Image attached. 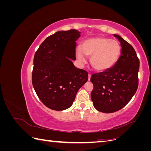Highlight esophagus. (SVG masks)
Wrapping results in <instances>:
<instances>
[{"label":"esophagus","mask_w":151,"mask_h":151,"mask_svg":"<svg viewBox=\"0 0 151 151\" xmlns=\"http://www.w3.org/2000/svg\"><path fill=\"white\" fill-rule=\"evenodd\" d=\"M91 74H88V81H90V79H91Z\"/></svg>","instance_id":"esophagus-1"}]
</instances>
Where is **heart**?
Masks as SVG:
<instances>
[{
  "label": "heart",
  "mask_w": 151,
  "mask_h": 151,
  "mask_svg": "<svg viewBox=\"0 0 151 151\" xmlns=\"http://www.w3.org/2000/svg\"><path fill=\"white\" fill-rule=\"evenodd\" d=\"M121 53V47L115 40L103 36L87 38L76 50V57L81 63H85L86 56L90 57V63L95 70L104 71L111 68L117 62Z\"/></svg>",
  "instance_id": "heart-1"
}]
</instances>
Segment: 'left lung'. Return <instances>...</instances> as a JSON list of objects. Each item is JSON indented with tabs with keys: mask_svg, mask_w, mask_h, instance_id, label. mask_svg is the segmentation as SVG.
I'll return each instance as SVG.
<instances>
[{
	"mask_svg": "<svg viewBox=\"0 0 151 151\" xmlns=\"http://www.w3.org/2000/svg\"><path fill=\"white\" fill-rule=\"evenodd\" d=\"M114 36L121 44L119 59L111 68L94 74L91 78L94 86L91 94L94 106L105 113L117 111L126 106L139 86L140 62L135 50L120 36Z\"/></svg>",
	"mask_w": 151,
	"mask_h": 151,
	"instance_id": "obj_1",
	"label": "left lung"
}]
</instances>
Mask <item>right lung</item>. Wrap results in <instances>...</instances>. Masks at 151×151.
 <instances>
[{"label": "right lung", "instance_id": "add662e5", "mask_svg": "<svg viewBox=\"0 0 151 151\" xmlns=\"http://www.w3.org/2000/svg\"><path fill=\"white\" fill-rule=\"evenodd\" d=\"M76 29L58 31L49 36L35 54L32 84L44 105L56 111L73 104L78 90L88 80V72L76 68Z\"/></svg>", "mask_w": 151, "mask_h": 151}]
</instances>
